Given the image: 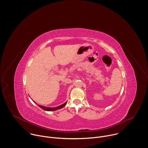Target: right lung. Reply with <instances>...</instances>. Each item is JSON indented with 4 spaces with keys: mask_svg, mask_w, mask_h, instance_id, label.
<instances>
[{
    "mask_svg": "<svg viewBox=\"0 0 148 148\" xmlns=\"http://www.w3.org/2000/svg\"><path fill=\"white\" fill-rule=\"evenodd\" d=\"M66 103H67V102H65L64 103H63V105H62L60 106H59L58 107H55V108H47V107H45V106H41V105H38L39 108H40L41 109H42L44 110H46V111H55V110H56L58 109H60L63 108V107H64L66 106Z\"/></svg>",
    "mask_w": 148,
    "mask_h": 148,
    "instance_id": "1",
    "label": "right lung"
}]
</instances>
